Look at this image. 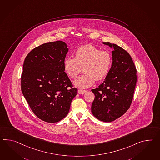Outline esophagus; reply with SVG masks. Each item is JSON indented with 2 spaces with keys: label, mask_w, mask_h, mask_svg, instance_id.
I'll return each mask as SVG.
<instances>
[{
  "label": "esophagus",
  "mask_w": 160,
  "mask_h": 160,
  "mask_svg": "<svg viewBox=\"0 0 160 160\" xmlns=\"http://www.w3.org/2000/svg\"><path fill=\"white\" fill-rule=\"evenodd\" d=\"M87 92V91L85 90H82V89H78V93L79 94H84Z\"/></svg>",
  "instance_id": "1"
}]
</instances>
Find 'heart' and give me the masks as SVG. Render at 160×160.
<instances>
[{
	"mask_svg": "<svg viewBox=\"0 0 160 160\" xmlns=\"http://www.w3.org/2000/svg\"><path fill=\"white\" fill-rule=\"evenodd\" d=\"M112 61L109 51L86 45L76 50L75 57H65L63 65L65 71L71 78H76L82 68L84 74L77 78L74 84L85 88L92 85L95 80L100 81L106 78L110 71Z\"/></svg>",
	"mask_w": 160,
	"mask_h": 160,
	"instance_id": "obj_1",
	"label": "heart"
}]
</instances>
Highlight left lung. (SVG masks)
Returning a JSON list of instances; mask_svg holds the SVG:
<instances>
[{
  "mask_svg": "<svg viewBox=\"0 0 160 160\" xmlns=\"http://www.w3.org/2000/svg\"><path fill=\"white\" fill-rule=\"evenodd\" d=\"M103 44L114 48L112 63L103 83L91 90L95 95L91 112L100 121L110 122L122 116L131 106L137 83V69L127 51L116 44Z\"/></svg>",
  "mask_w": 160,
  "mask_h": 160,
  "instance_id": "left-lung-1",
  "label": "left lung"
}]
</instances>
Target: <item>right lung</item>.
<instances>
[{
	"instance_id": "1",
	"label": "right lung",
	"mask_w": 160,
	"mask_h": 160,
	"mask_svg": "<svg viewBox=\"0 0 160 160\" xmlns=\"http://www.w3.org/2000/svg\"><path fill=\"white\" fill-rule=\"evenodd\" d=\"M68 51L63 41L45 43L30 51L24 61L22 92L34 114L48 123L64 119L78 93L64 70Z\"/></svg>"
}]
</instances>
